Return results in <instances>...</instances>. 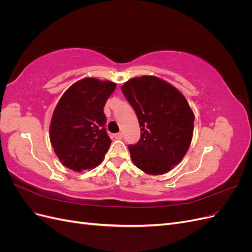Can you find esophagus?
Listing matches in <instances>:
<instances>
[{"instance_id": "esophagus-1", "label": "esophagus", "mask_w": 252, "mask_h": 252, "mask_svg": "<svg viewBox=\"0 0 252 252\" xmlns=\"http://www.w3.org/2000/svg\"><path fill=\"white\" fill-rule=\"evenodd\" d=\"M113 136H114V139L121 140L122 138H123V134H122L121 132H118V133H114V134H113Z\"/></svg>"}]
</instances>
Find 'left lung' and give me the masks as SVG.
I'll return each instance as SVG.
<instances>
[{
    "mask_svg": "<svg viewBox=\"0 0 252 252\" xmlns=\"http://www.w3.org/2000/svg\"><path fill=\"white\" fill-rule=\"evenodd\" d=\"M121 89L141 128L140 141L128 146L133 164L151 175L170 171L186 155L193 135L194 114L185 96L154 75L130 79Z\"/></svg>",
    "mask_w": 252,
    "mask_h": 252,
    "instance_id": "1",
    "label": "left lung"
}]
</instances>
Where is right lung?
Returning a JSON list of instances; mask_svg holds the SVG:
<instances>
[{
	"label": "right lung",
	"mask_w": 252,
	"mask_h": 252,
	"mask_svg": "<svg viewBox=\"0 0 252 252\" xmlns=\"http://www.w3.org/2000/svg\"><path fill=\"white\" fill-rule=\"evenodd\" d=\"M117 87L111 81L85 78L68 88L52 113L49 138L60 162L81 172L101 164L111 140L104 106Z\"/></svg>",
	"instance_id": "obj_1"
}]
</instances>
